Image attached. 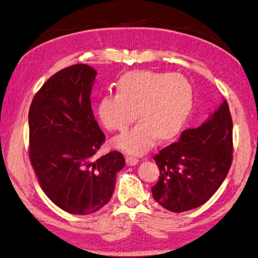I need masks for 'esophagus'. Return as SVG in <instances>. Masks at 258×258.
<instances>
[{"label": "esophagus", "mask_w": 258, "mask_h": 258, "mask_svg": "<svg viewBox=\"0 0 258 258\" xmlns=\"http://www.w3.org/2000/svg\"><path fill=\"white\" fill-rule=\"evenodd\" d=\"M125 161L127 166H135L139 162V159L135 157H132V156H127L125 158Z\"/></svg>", "instance_id": "obj_1"}]
</instances>
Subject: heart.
I'll use <instances>...</instances> for the list:
<instances>
[{
  "instance_id": "obj_1",
  "label": "heart",
  "mask_w": 258,
  "mask_h": 258,
  "mask_svg": "<svg viewBox=\"0 0 258 258\" xmlns=\"http://www.w3.org/2000/svg\"><path fill=\"white\" fill-rule=\"evenodd\" d=\"M117 87L118 92L100 98L97 114L107 130L125 131L140 113L142 120L113 140L115 148L134 156L147 152L158 137L174 138L193 108V88L179 73L131 71Z\"/></svg>"
}]
</instances>
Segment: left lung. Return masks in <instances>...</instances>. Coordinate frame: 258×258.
<instances>
[{
	"label": "left lung",
	"instance_id": "obj_1",
	"mask_svg": "<svg viewBox=\"0 0 258 258\" xmlns=\"http://www.w3.org/2000/svg\"><path fill=\"white\" fill-rule=\"evenodd\" d=\"M153 159L160 177L151 190L161 207L180 213L209 201L232 162V119L227 100L202 125L184 131L179 141Z\"/></svg>",
	"mask_w": 258,
	"mask_h": 258
}]
</instances>
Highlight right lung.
<instances>
[{
	"label": "right lung",
	"instance_id": "obj_1",
	"mask_svg": "<svg viewBox=\"0 0 258 258\" xmlns=\"http://www.w3.org/2000/svg\"><path fill=\"white\" fill-rule=\"evenodd\" d=\"M95 69L77 64L60 70L36 93L30 105L29 157L45 194L69 213L87 215L113 196L123 154L96 153L105 141L92 113Z\"/></svg>",
	"mask_w": 258,
	"mask_h": 258
}]
</instances>
